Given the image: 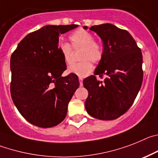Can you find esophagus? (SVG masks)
I'll return each instance as SVG.
<instances>
[{
  "label": "esophagus",
  "instance_id": "obj_1",
  "mask_svg": "<svg viewBox=\"0 0 158 158\" xmlns=\"http://www.w3.org/2000/svg\"><path fill=\"white\" fill-rule=\"evenodd\" d=\"M79 83H80V86H82V80H83V79L81 77H79Z\"/></svg>",
  "mask_w": 158,
  "mask_h": 158
}]
</instances>
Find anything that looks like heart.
<instances>
[{"instance_id": "b5f03b06", "label": "heart", "mask_w": 158, "mask_h": 158, "mask_svg": "<svg viewBox=\"0 0 158 158\" xmlns=\"http://www.w3.org/2000/svg\"><path fill=\"white\" fill-rule=\"evenodd\" d=\"M71 45L67 42H60L58 45L65 64L72 63V53L74 50L81 49L79 63L71 65L68 71L77 75L79 77H86L93 71V64L99 63L103 58L104 49L102 44L94 41L93 35L84 30L79 29L69 36Z\"/></svg>"}]
</instances>
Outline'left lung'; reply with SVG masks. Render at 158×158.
<instances>
[{
	"instance_id": "1",
	"label": "left lung",
	"mask_w": 158,
	"mask_h": 158,
	"mask_svg": "<svg viewBox=\"0 0 158 158\" xmlns=\"http://www.w3.org/2000/svg\"><path fill=\"white\" fill-rule=\"evenodd\" d=\"M89 30L96 32L103 41L104 55L95 76L83 80V86L89 92L85 108L90 116L98 120H115L130 109L141 88V49L126 30L113 24L96 25ZM96 74L106 78L99 81Z\"/></svg>"
}]
</instances>
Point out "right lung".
Segmentation results:
<instances>
[{"mask_svg": "<svg viewBox=\"0 0 158 158\" xmlns=\"http://www.w3.org/2000/svg\"><path fill=\"white\" fill-rule=\"evenodd\" d=\"M78 25H48L28 34L10 60V91L15 106L28 122L52 127L64 120L79 86L78 76H61L66 64L58 48L59 36Z\"/></svg>", "mask_w": 158, "mask_h": 158, "instance_id": "add662e5", "label": "right lung"}]
</instances>
